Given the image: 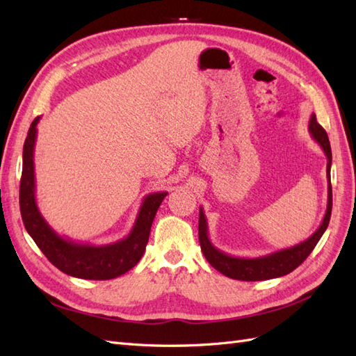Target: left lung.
I'll use <instances>...</instances> for the list:
<instances>
[{
    "label": "left lung",
    "mask_w": 356,
    "mask_h": 356,
    "mask_svg": "<svg viewBox=\"0 0 356 356\" xmlns=\"http://www.w3.org/2000/svg\"><path fill=\"white\" fill-rule=\"evenodd\" d=\"M308 129H309L311 136L314 138L316 143H318L321 148H323V152L327 158V167H326L327 208L320 227L308 239H305V241H302L300 244L288 247V249L273 252L266 256H259V258H236V256H230L225 252L218 250L217 247L211 243L209 235H208V222H206L204 212L200 208V213H198V241H200L202 252L211 266L216 270H218L220 273H222L225 276L230 279H236V280H267V279L285 276L288 273L296 270L305 259L308 258L309 253L314 250V247H316L317 243L320 241L321 235H323L325 230L327 229L330 212H332V186H330V163H332V152H330L327 134L317 122L316 113L311 115Z\"/></svg>",
    "instance_id": "8db88e82"
}]
</instances>
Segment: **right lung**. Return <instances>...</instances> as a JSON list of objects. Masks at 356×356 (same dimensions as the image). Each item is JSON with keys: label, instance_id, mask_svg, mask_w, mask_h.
<instances>
[{"label": "right lung", "instance_id": "obj_1", "mask_svg": "<svg viewBox=\"0 0 356 356\" xmlns=\"http://www.w3.org/2000/svg\"><path fill=\"white\" fill-rule=\"evenodd\" d=\"M39 120L40 117L31 122L22 152L19 208L29 235L54 267L72 277L107 280L124 275L143 258L148 236H150L152 222L168 193L148 194L140 204L130 234L117 243L106 245L79 244L70 238L60 236L45 221L36 203L35 161L33 158H35L36 127Z\"/></svg>", "mask_w": 356, "mask_h": 356}]
</instances>
